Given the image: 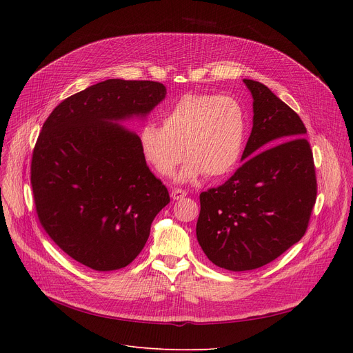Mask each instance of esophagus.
Listing matches in <instances>:
<instances>
[{"instance_id":"obj_1","label":"esophagus","mask_w":353,"mask_h":353,"mask_svg":"<svg viewBox=\"0 0 353 353\" xmlns=\"http://www.w3.org/2000/svg\"><path fill=\"white\" fill-rule=\"evenodd\" d=\"M186 190H181V189H173L172 190V199L173 200H180L183 197H186Z\"/></svg>"}]
</instances>
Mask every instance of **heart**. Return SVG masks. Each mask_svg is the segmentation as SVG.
Here are the masks:
<instances>
[{"label":"heart","mask_w":353,"mask_h":353,"mask_svg":"<svg viewBox=\"0 0 353 353\" xmlns=\"http://www.w3.org/2000/svg\"><path fill=\"white\" fill-rule=\"evenodd\" d=\"M163 125L147 123L139 134L144 160L161 177H172L189 157L180 180L229 176L245 145L246 120L240 104L229 96L184 94L167 108ZM185 150L183 151L182 148Z\"/></svg>","instance_id":"b5f03b06"}]
</instances>
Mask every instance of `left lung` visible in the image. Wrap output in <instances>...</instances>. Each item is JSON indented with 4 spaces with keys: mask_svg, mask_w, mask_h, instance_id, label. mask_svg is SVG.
Segmentation results:
<instances>
[{
    "mask_svg": "<svg viewBox=\"0 0 353 353\" xmlns=\"http://www.w3.org/2000/svg\"><path fill=\"white\" fill-rule=\"evenodd\" d=\"M253 96V127L243 164L221 186L200 193L199 245L216 266L262 268L306 233L318 183L306 127L262 83Z\"/></svg>",
    "mask_w": 353,
    "mask_h": 353,
    "instance_id": "8db88e82",
    "label": "left lung"
}]
</instances>
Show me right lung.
<instances>
[{
    "mask_svg": "<svg viewBox=\"0 0 353 353\" xmlns=\"http://www.w3.org/2000/svg\"><path fill=\"white\" fill-rule=\"evenodd\" d=\"M164 97L157 81L105 80L63 100L37 139V216L55 245L92 270L132 263L170 201L145 164L139 136L119 124L150 113Z\"/></svg>",
    "mask_w": 353,
    "mask_h": 353,
    "instance_id": "right-lung-1",
    "label": "right lung"
}]
</instances>
